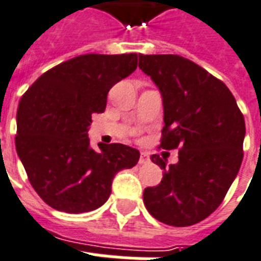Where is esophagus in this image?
<instances>
[{
  "label": "esophagus",
  "instance_id": "34e87169",
  "mask_svg": "<svg viewBox=\"0 0 261 261\" xmlns=\"http://www.w3.org/2000/svg\"><path fill=\"white\" fill-rule=\"evenodd\" d=\"M149 162H150V155L146 151H142L141 156H139V164L143 165V164H149Z\"/></svg>",
  "mask_w": 261,
  "mask_h": 261
}]
</instances>
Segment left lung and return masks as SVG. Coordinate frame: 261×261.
<instances>
[{
  "mask_svg": "<svg viewBox=\"0 0 261 261\" xmlns=\"http://www.w3.org/2000/svg\"><path fill=\"white\" fill-rule=\"evenodd\" d=\"M139 68L160 88L164 122L160 147H179L178 162L164 169L161 184L146 188L143 202L158 221L189 226L220 206L243 161L244 116L229 88L178 55H139Z\"/></svg>",
  "mask_w": 261,
  "mask_h": 261,
  "instance_id": "obj_1",
  "label": "left lung"
}]
</instances>
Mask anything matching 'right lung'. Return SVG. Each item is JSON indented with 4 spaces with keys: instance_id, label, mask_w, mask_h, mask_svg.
Here are the masks:
<instances>
[{
    "instance_id": "obj_1",
    "label": "right lung",
    "mask_w": 261,
    "mask_h": 261,
    "mask_svg": "<svg viewBox=\"0 0 261 261\" xmlns=\"http://www.w3.org/2000/svg\"><path fill=\"white\" fill-rule=\"evenodd\" d=\"M138 55L76 56L32 84L17 109L16 150L45 204L67 213L95 211L109 200L118 171L138 164L122 143L90 146L92 114L106 110L111 87L137 69Z\"/></svg>"
}]
</instances>
